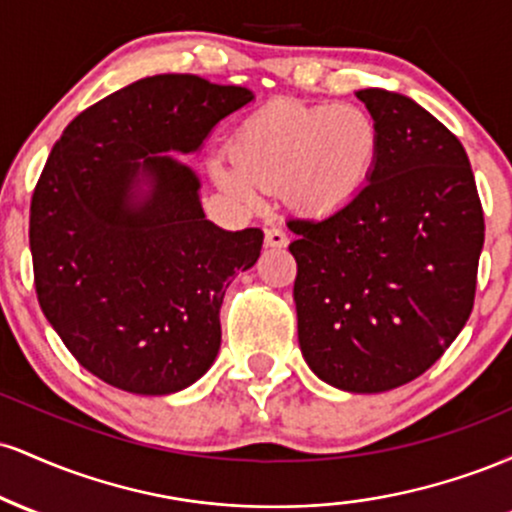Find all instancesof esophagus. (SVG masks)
<instances>
[{
  "instance_id": "1",
  "label": "esophagus",
  "mask_w": 512,
  "mask_h": 512,
  "mask_svg": "<svg viewBox=\"0 0 512 512\" xmlns=\"http://www.w3.org/2000/svg\"><path fill=\"white\" fill-rule=\"evenodd\" d=\"M264 243H267L269 248H286V243H289V236H286L284 228L269 226L267 231H264Z\"/></svg>"
}]
</instances>
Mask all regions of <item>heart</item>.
Instances as JSON below:
<instances>
[{
  "label": "heart",
  "instance_id": "obj_1",
  "mask_svg": "<svg viewBox=\"0 0 512 512\" xmlns=\"http://www.w3.org/2000/svg\"><path fill=\"white\" fill-rule=\"evenodd\" d=\"M378 156V127L356 105L284 103L262 110L240 129L233 163L211 161L216 185L240 202L257 187H284L293 207L327 214L366 187Z\"/></svg>",
  "mask_w": 512,
  "mask_h": 512
}]
</instances>
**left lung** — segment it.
<instances>
[{
  "instance_id": "1",
  "label": "left lung",
  "mask_w": 512,
  "mask_h": 512,
  "mask_svg": "<svg viewBox=\"0 0 512 512\" xmlns=\"http://www.w3.org/2000/svg\"><path fill=\"white\" fill-rule=\"evenodd\" d=\"M378 127L368 185L291 219L298 344L317 378L387 392L426 373L474 308L484 211L460 139L402 93H356Z\"/></svg>"
}]
</instances>
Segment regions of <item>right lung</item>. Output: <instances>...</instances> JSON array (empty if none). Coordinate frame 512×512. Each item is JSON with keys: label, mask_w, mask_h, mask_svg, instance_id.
<instances>
[{"label": "right lung", "mask_w": 512, "mask_h": 512, "mask_svg": "<svg viewBox=\"0 0 512 512\" xmlns=\"http://www.w3.org/2000/svg\"><path fill=\"white\" fill-rule=\"evenodd\" d=\"M252 98L195 74L146 76L52 146L31 199L35 293L76 361L117 390H185L219 354L223 293L264 233L207 221L197 175L166 151H197Z\"/></svg>", "instance_id": "1"}]
</instances>
